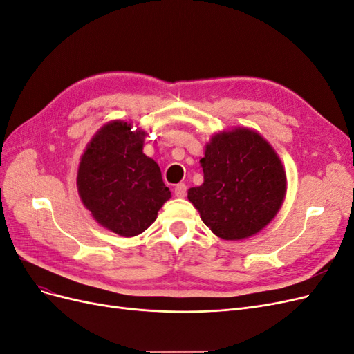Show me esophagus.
<instances>
[{"label":"esophagus","mask_w":354,"mask_h":354,"mask_svg":"<svg viewBox=\"0 0 354 354\" xmlns=\"http://www.w3.org/2000/svg\"><path fill=\"white\" fill-rule=\"evenodd\" d=\"M187 194V187L185 183H178L176 187H174V195L177 198H185Z\"/></svg>","instance_id":"34e87169"}]
</instances>
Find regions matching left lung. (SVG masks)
<instances>
[{"label":"left lung","mask_w":354,"mask_h":354,"mask_svg":"<svg viewBox=\"0 0 354 354\" xmlns=\"http://www.w3.org/2000/svg\"><path fill=\"white\" fill-rule=\"evenodd\" d=\"M199 162L203 183L190 187L187 198L218 238H250L281 209L285 168L269 142L251 128L214 134Z\"/></svg>","instance_id":"1"}]
</instances>
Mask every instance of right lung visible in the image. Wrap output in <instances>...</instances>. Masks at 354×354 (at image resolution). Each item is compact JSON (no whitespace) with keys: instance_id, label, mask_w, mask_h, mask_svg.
Listing matches in <instances>:
<instances>
[{"instance_id":"right-lung-1","label":"right lung","mask_w":354,"mask_h":354,"mask_svg":"<svg viewBox=\"0 0 354 354\" xmlns=\"http://www.w3.org/2000/svg\"><path fill=\"white\" fill-rule=\"evenodd\" d=\"M131 122L103 125L85 147L78 167V194L100 226L133 238L156 220L171 198L159 165L143 153L146 133Z\"/></svg>"}]
</instances>
